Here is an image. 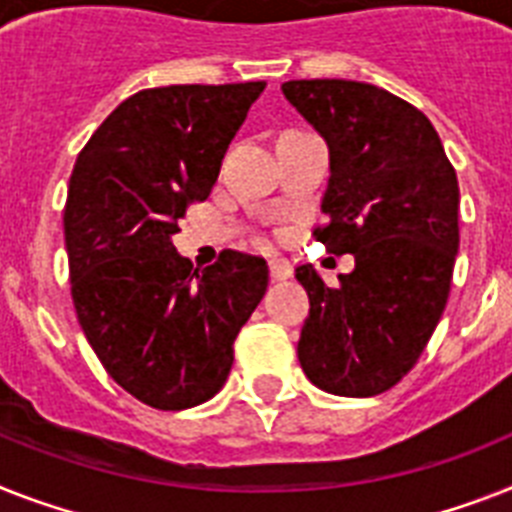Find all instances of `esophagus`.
Instances as JSON below:
<instances>
[{
  "label": "esophagus",
  "instance_id": "34e87169",
  "mask_svg": "<svg viewBox=\"0 0 512 512\" xmlns=\"http://www.w3.org/2000/svg\"><path fill=\"white\" fill-rule=\"evenodd\" d=\"M269 274H272V280H287L293 274V266L285 259H272L269 261Z\"/></svg>",
  "mask_w": 512,
  "mask_h": 512
}]
</instances>
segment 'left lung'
<instances>
[{
  "mask_svg": "<svg viewBox=\"0 0 512 512\" xmlns=\"http://www.w3.org/2000/svg\"><path fill=\"white\" fill-rule=\"evenodd\" d=\"M282 94L324 135L329 185L314 230L356 269L329 287L298 266L308 319L306 377L332 395L371 398L416 366L445 311L458 256V177L424 112L371 83L287 80Z\"/></svg>",
  "mask_w": 512,
  "mask_h": 512,
  "instance_id": "obj_1",
  "label": "left lung"
}]
</instances>
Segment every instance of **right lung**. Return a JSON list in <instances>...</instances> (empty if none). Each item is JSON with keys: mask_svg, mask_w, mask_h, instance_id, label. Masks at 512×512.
<instances>
[{"mask_svg": "<svg viewBox=\"0 0 512 512\" xmlns=\"http://www.w3.org/2000/svg\"><path fill=\"white\" fill-rule=\"evenodd\" d=\"M264 86L143 88L96 128L70 177L65 246L78 322L109 377L159 411L222 390L235 337L269 285L259 256L227 248L198 272L172 246Z\"/></svg>", "mask_w": 512, "mask_h": 512, "instance_id": "add662e5", "label": "right lung"}]
</instances>
